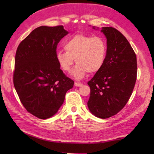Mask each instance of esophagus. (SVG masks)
<instances>
[{"instance_id": "1", "label": "esophagus", "mask_w": 154, "mask_h": 154, "mask_svg": "<svg viewBox=\"0 0 154 154\" xmlns=\"http://www.w3.org/2000/svg\"><path fill=\"white\" fill-rule=\"evenodd\" d=\"M74 85H75V87H81V86H83V84L81 83H79V82H75Z\"/></svg>"}]
</instances>
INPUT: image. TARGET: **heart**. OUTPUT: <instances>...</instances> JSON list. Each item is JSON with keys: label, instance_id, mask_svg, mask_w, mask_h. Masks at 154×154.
<instances>
[{"label": "heart", "instance_id": "b5f03b06", "mask_svg": "<svg viewBox=\"0 0 154 154\" xmlns=\"http://www.w3.org/2000/svg\"><path fill=\"white\" fill-rule=\"evenodd\" d=\"M63 51H57L55 59L62 70L68 72L74 63L77 65L71 71L74 79L80 80L89 72L97 73L101 69L106 60L107 45L102 37L76 34L64 44Z\"/></svg>", "mask_w": 154, "mask_h": 154}]
</instances>
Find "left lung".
Returning a JSON list of instances; mask_svg holds the SVG:
<instances>
[{
  "instance_id": "1",
  "label": "left lung",
  "mask_w": 154,
  "mask_h": 154,
  "mask_svg": "<svg viewBox=\"0 0 154 154\" xmlns=\"http://www.w3.org/2000/svg\"><path fill=\"white\" fill-rule=\"evenodd\" d=\"M100 32L106 38V57L88 82L91 93L87 106L94 116L105 119L115 115L128 101L136 81L137 61L132 46L119 30L103 27Z\"/></svg>"
}]
</instances>
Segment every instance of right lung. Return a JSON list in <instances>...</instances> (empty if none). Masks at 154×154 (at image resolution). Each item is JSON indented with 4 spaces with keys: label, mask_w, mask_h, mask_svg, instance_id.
I'll use <instances>...</instances> for the list:
<instances>
[{
    "label": "right lung",
    "mask_w": 154,
    "mask_h": 154,
    "mask_svg": "<svg viewBox=\"0 0 154 154\" xmlns=\"http://www.w3.org/2000/svg\"><path fill=\"white\" fill-rule=\"evenodd\" d=\"M69 32L63 26L34 29L17 48L13 81L28 112L45 120L57 112L74 81L67 77L55 59L57 44Z\"/></svg>",
    "instance_id": "add662e5"
}]
</instances>
